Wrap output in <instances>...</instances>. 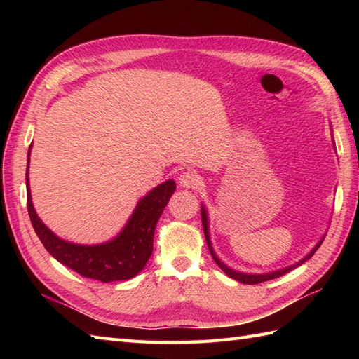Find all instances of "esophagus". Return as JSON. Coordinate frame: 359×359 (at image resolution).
<instances>
[{
	"label": "esophagus",
	"mask_w": 359,
	"mask_h": 359,
	"mask_svg": "<svg viewBox=\"0 0 359 359\" xmlns=\"http://www.w3.org/2000/svg\"><path fill=\"white\" fill-rule=\"evenodd\" d=\"M179 184H180V187L182 188H191V189H196V188H199L201 185H202V180H201V177H199V174H197L196 171H185V172H182L180 174V177H179Z\"/></svg>",
	"instance_id": "esophagus-1"
}]
</instances>
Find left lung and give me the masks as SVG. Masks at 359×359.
Here are the masks:
<instances>
[{"instance_id": "obj_1", "label": "left lung", "mask_w": 359, "mask_h": 359, "mask_svg": "<svg viewBox=\"0 0 359 359\" xmlns=\"http://www.w3.org/2000/svg\"><path fill=\"white\" fill-rule=\"evenodd\" d=\"M201 216H202V225H203V233H205V239H207V245H208V250H210V253H211V256H212V259H215V262L220 266V270H222L225 274H228V276L230 278H233V279H236V280H239L241 284H250V285H253V284H261V282H265V280H271V279H276V278H279V276H282V274H285V273H288V271H292L293 269H296V266H299L301 264H304L306 261H309V259L315 255V251L319 248V245H321L323 243V241H324V238L319 241L316 245H315V248L310 251V253L304 257V259H301L299 262H296L294 265H290V266H285V269H282V270H276V271H271V273H265V274H247V273H241V271H234V270H231L230 266H226L222 261H220V259L216 256V253H215V250H212V245H211V241H210V231H208V215H207V210H205V207H202V210H201Z\"/></svg>"}]
</instances>
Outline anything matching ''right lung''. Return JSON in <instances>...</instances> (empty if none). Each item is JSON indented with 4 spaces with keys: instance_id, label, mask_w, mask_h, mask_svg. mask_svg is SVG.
Listing matches in <instances>:
<instances>
[{
    "instance_id": "obj_1",
    "label": "right lung",
    "mask_w": 359,
    "mask_h": 359,
    "mask_svg": "<svg viewBox=\"0 0 359 359\" xmlns=\"http://www.w3.org/2000/svg\"><path fill=\"white\" fill-rule=\"evenodd\" d=\"M32 148V144H30ZM27 152V171H29ZM26 171L27 211L30 222L44 248L58 262L69 266L83 278L102 282L126 280L139 274L152 255V239L158 217L175 191V182L166 180L139 201L123 230L109 242L98 245H79L60 239L36 216L29 189V172Z\"/></svg>"
}]
</instances>
